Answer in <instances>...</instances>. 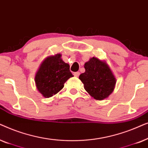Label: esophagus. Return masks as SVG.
I'll return each mask as SVG.
<instances>
[{
    "label": "esophagus",
    "instance_id": "1",
    "mask_svg": "<svg viewBox=\"0 0 148 148\" xmlns=\"http://www.w3.org/2000/svg\"><path fill=\"white\" fill-rule=\"evenodd\" d=\"M73 75H74L75 77H79V75H80V73L79 72H75V73H74Z\"/></svg>",
    "mask_w": 148,
    "mask_h": 148
}]
</instances>
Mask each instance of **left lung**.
<instances>
[{"label":"left lung","mask_w":148,"mask_h":148,"mask_svg":"<svg viewBox=\"0 0 148 148\" xmlns=\"http://www.w3.org/2000/svg\"><path fill=\"white\" fill-rule=\"evenodd\" d=\"M86 71L79 75L85 90L96 100L106 98L114 90L116 79L104 62L93 57L85 63Z\"/></svg>","instance_id":"obj_1"}]
</instances>
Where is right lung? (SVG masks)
I'll list each match as a JSON object with an SVG mask.
<instances>
[{
	"label": "right lung",
	"instance_id": "add662e5",
	"mask_svg": "<svg viewBox=\"0 0 148 148\" xmlns=\"http://www.w3.org/2000/svg\"><path fill=\"white\" fill-rule=\"evenodd\" d=\"M69 68L60 54L44 60L35 77L37 89L44 97L50 98L62 90L64 83L73 77Z\"/></svg>",
	"mask_w": 148,
	"mask_h": 148
}]
</instances>
